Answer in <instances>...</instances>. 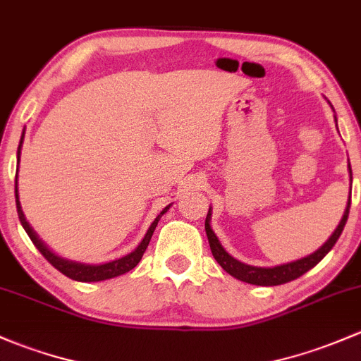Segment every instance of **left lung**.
Segmentation results:
<instances>
[{
	"label": "left lung",
	"mask_w": 361,
	"mask_h": 361,
	"mask_svg": "<svg viewBox=\"0 0 361 361\" xmlns=\"http://www.w3.org/2000/svg\"><path fill=\"white\" fill-rule=\"evenodd\" d=\"M337 123V120H336ZM349 170V177H351V165H348ZM353 180V177H351ZM349 207H351V191H349V200L346 210H344L343 219H341L339 226L336 228V231L332 233V236L318 248L317 252H313L307 257L299 259V261L293 262H287L281 264V266H274V267H257V266H250V264L240 262L238 259L231 257L228 252L224 250V247L221 245L219 238L215 236L214 229L210 226V219H212V208H208L207 214V221H205V231H207V238L208 243H210V250L212 255L215 257V261L221 264L222 269L226 273H229L231 276H235L236 280L245 281V283H252V285H261V287H274V285H283L288 283V281L297 280L299 276H302L304 273H307L310 269H313L317 264L332 250V247L336 245V241L339 240L341 233H343L344 226H346L348 215H349Z\"/></svg>",
	"instance_id": "8db88e82"
}]
</instances>
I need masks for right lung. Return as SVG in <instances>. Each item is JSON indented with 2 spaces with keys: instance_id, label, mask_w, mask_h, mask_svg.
<instances>
[{
  "instance_id": "add662e5",
  "label": "right lung",
  "mask_w": 361,
  "mask_h": 361,
  "mask_svg": "<svg viewBox=\"0 0 361 361\" xmlns=\"http://www.w3.org/2000/svg\"><path fill=\"white\" fill-rule=\"evenodd\" d=\"M22 142H24V133H22V137H20V144H18L17 159H20ZM17 172H18V169H17ZM15 203H17L18 221H20L22 228L25 229L27 236L31 238V241H32V243H35V247L38 248L39 252H42L43 257L47 259V261L50 262L51 266L55 267V269H59L62 274H66V276L71 278V280H76V281H102V280H109V278L120 276V274H125V273H128L130 269H133V267H135L137 264L140 262V259H142L144 252H146L147 245H149V241H151V236H153L156 226H158V221H159V219H161V215L165 214V212L170 208V205H169V207L163 208L161 212H159V215L154 219L153 224L149 226V229H147L146 236L142 238V241H140V243H139V247H137L133 252H130L128 255H125V257H121V259H116V261L106 262V264H83V262H74V261H69V259L59 257V255L54 254V252H51L50 248H48L47 245H44L43 241L39 240L38 235H36V233L32 231V228H31V226H29V222L25 221L24 212H22V207H20V202H18L17 177H15Z\"/></svg>"
}]
</instances>
